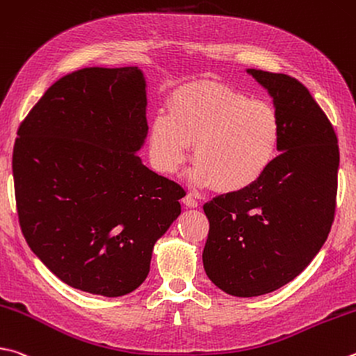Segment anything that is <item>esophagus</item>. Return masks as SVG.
<instances>
[{"label":"esophagus","instance_id":"obj_1","mask_svg":"<svg viewBox=\"0 0 356 356\" xmlns=\"http://www.w3.org/2000/svg\"><path fill=\"white\" fill-rule=\"evenodd\" d=\"M182 202H184V205L190 207V209H196V207L199 205L197 200L195 199V196H193V195H186V196L182 199Z\"/></svg>","mask_w":356,"mask_h":356}]
</instances>
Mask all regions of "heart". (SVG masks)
<instances>
[{
    "label": "heart",
    "instance_id": "1",
    "mask_svg": "<svg viewBox=\"0 0 356 356\" xmlns=\"http://www.w3.org/2000/svg\"><path fill=\"white\" fill-rule=\"evenodd\" d=\"M170 115L154 116L147 143L152 165L176 172L193 145V182L219 193H240L260 182L280 143V121L266 102L211 82L179 88Z\"/></svg>",
    "mask_w": 356,
    "mask_h": 356
}]
</instances>
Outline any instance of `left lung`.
<instances>
[{"instance_id": "left-lung-1", "label": "left lung", "mask_w": 356, "mask_h": 356, "mask_svg": "<svg viewBox=\"0 0 356 356\" xmlns=\"http://www.w3.org/2000/svg\"><path fill=\"white\" fill-rule=\"evenodd\" d=\"M273 98L279 152L260 182L204 205L210 221L202 261L235 297L263 296L305 269L332 229L339 147L330 121L294 77L248 68Z\"/></svg>"}]
</instances>
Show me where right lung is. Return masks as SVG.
Listing matches in <instances>:
<instances>
[{
	"mask_svg": "<svg viewBox=\"0 0 356 356\" xmlns=\"http://www.w3.org/2000/svg\"><path fill=\"white\" fill-rule=\"evenodd\" d=\"M138 67L82 68L54 82L18 129L15 199L31 250L90 294L132 293L184 190L138 157L147 137Z\"/></svg>",
	"mask_w": 356,
	"mask_h": 356,
	"instance_id": "add662e5",
	"label": "right lung"
}]
</instances>
